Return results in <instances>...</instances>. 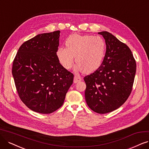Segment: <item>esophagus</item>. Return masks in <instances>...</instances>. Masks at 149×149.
Here are the masks:
<instances>
[{
    "label": "esophagus",
    "mask_w": 149,
    "mask_h": 149,
    "mask_svg": "<svg viewBox=\"0 0 149 149\" xmlns=\"http://www.w3.org/2000/svg\"><path fill=\"white\" fill-rule=\"evenodd\" d=\"M81 80V78L80 76L78 75H75L74 79V83H77L78 81H80Z\"/></svg>",
    "instance_id": "1"
}]
</instances>
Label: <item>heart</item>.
<instances>
[{
    "mask_svg": "<svg viewBox=\"0 0 149 149\" xmlns=\"http://www.w3.org/2000/svg\"><path fill=\"white\" fill-rule=\"evenodd\" d=\"M65 45L66 48H57L56 55L65 69L72 68L75 57L76 69L91 73L100 67L105 57L106 43L100 36L72 34L66 38Z\"/></svg>",
    "mask_w": 149,
    "mask_h": 149,
    "instance_id": "1",
    "label": "heart"
}]
</instances>
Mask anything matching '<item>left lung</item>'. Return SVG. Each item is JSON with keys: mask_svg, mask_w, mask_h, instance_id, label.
I'll return each instance as SVG.
<instances>
[{"mask_svg": "<svg viewBox=\"0 0 149 149\" xmlns=\"http://www.w3.org/2000/svg\"><path fill=\"white\" fill-rule=\"evenodd\" d=\"M106 43L102 64L84 77L87 105L98 113H107L119 108L133 88L136 63L130 48L107 31L98 33Z\"/></svg>", "mask_w": 149, "mask_h": 149, "instance_id": "left-lung-1", "label": "left lung"}]
</instances>
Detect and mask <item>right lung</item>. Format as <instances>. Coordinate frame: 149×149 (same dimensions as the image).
I'll return each mask as SVG.
<instances>
[{
	"label": "right lung",
	"instance_id": "1",
	"mask_svg": "<svg viewBox=\"0 0 149 149\" xmlns=\"http://www.w3.org/2000/svg\"><path fill=\"white\" fill-rule=\"evenodd\" d=\"M59 31L38 34L22 44L12 74L21 100L32 111L51 113L63 106L74 74L57 59Z\"/></svg>",
	"mask_w": 149,
	"mask_h": 149
}]
</instances>
